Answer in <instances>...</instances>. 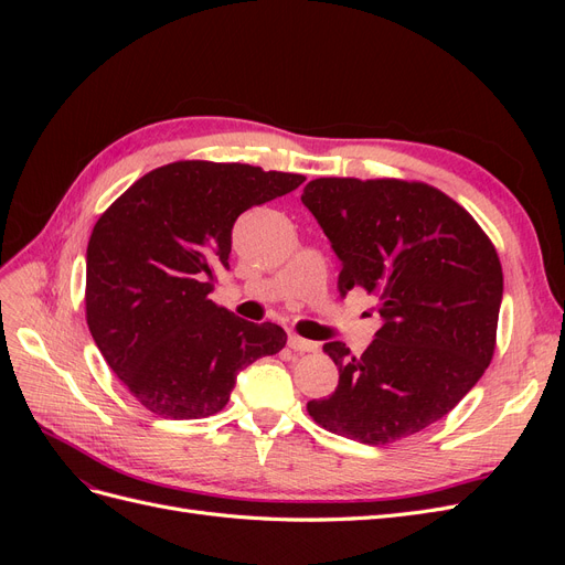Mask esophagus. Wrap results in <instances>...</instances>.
Masks as SVG:
<instances>
[{
	"instance_id": "esophagus-1",
	"label": "esophagus",
	"mask_w": 565,
	"mask_h": 565,
	"mask_svg": "<svg viewBox=\"0 0 565 565\" xmlns=\"http://www.w3.org/2000/svg\"><path fill=\"white\" fill-rule=\"evenodd\" d=\"M287 344H289V349L297 351V353H313V351H318V344H316V341H311V339H303V337H299V334H289Z\"/></svg>"
}]
</instances>
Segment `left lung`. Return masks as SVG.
Returning a JSON list of instances; mask_svg holds the SVG:
<instances>
[{
    "mask_svg": "<svg viewBox=\"0 0 565 565\" xmlns=\"http://www.w3.org/2000/svg\"><path fill=\"white\" fill-rule=\"evenodd\" d=\"M301 202L339 256V295L363 287L384 320L361 355L344 341L322 347L339 384L306 409L322 429L367 446L419 434L492 361L502 303L494 245L465 207L419 181L316 179Z\"/></svg>",
    "mask_w": 565,
    "mask_h": 565,
    "instance_id": "8db88e82",
    "label": "left lung"
}]
</instances>
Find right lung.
Masks as SVG:
<instances>
[{"mask_svg":"<svg viewBox=\"0 0 565 565\" xmlns=\"http://www.w3.org/2000/svg\"><path fill=\"white\" fill-rule=\"evenodd\" d=\"M303 183L241 162L152 169L100 214L87 247V324L106 363L152 415L224 409L237 372L278 353L280 324L249 322L210 299L228 268L235 218Z\"/></svg>","mask_w":565,"mask_h":565,"instance_id":"add662e5","label":"right lung"}]
</instances>
